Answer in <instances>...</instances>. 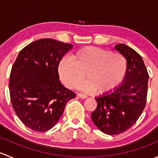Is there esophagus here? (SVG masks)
I'll return each mask as SVG.
<instances>
[{"mask_svg": "<svg viewBox=\"0 0 158 158\" xmlns=\"http://www.w3.org/2000/svg\"><path fill=\"white\" fill-rule=\"evenodd\" d=\"M78 96H79L80 98H82V99H85V98H87V95H84V94H82V93L78 94Z\"/></svg>", "mask_w": 158, "mask_h": 158, "instance_id": "1", "label": "esophagus"}]
</instances>
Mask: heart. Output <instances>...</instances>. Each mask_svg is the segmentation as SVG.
Segmentation results:
<instances>
[{"mask_svg": "<svg viewBox=\"0 0 158 158\" xmlns=\"http://www.w3.org/2000/svg\"><path fill=\"white\" fill-rule=\"evenodd\" d=\"M58 72L62 81L69 88L82 85L86 91L94 90L98 95H106L122 84L128 73V61L123 54L108 49L85 47L60 62Z\"/></svg>", "mask_w": 158, "mask_h": 158, "instance_id": "b5f03b06", "label": "heart"}]
</instances>
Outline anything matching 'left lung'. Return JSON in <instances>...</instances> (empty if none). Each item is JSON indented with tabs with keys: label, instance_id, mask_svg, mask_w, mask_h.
Masks as SVG:
<instances>
[{
	"label": "left lung",
	"instance_id": "left-lung-1",
	"mask_svg": "<svg viewBox=\"0 0 158 158\" xmlns=\"http://www.w3.org/2000/svg\"><path fill=\"white\" fill-rule=\"evenodd\" d=\"M114 49L126 57L128 73L115 90L95 97L97 108L91 115L97 128L109 135L125 132L139 118L147 101L149 79L144 61L135 49L122 44Z\"/></svg>",
	"mask_w": 158,
	"mask_h": 158
}]
</instances>
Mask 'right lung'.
<instances>
[{
	"label": "right lung",
	"instance_id": "1",
	"mask_svg": "<svg viewBox=\"0 0 158 158\" xmlns=\"http://www.w3.org/2000/svg\"><path fill=\"white\" fill-rule=\"evenodd\" d=\"M69 44L41 39L20 50L10 75V101L27 128L44 132L58 122L66 105L76 97L60 81L58 66L73 48Z\"/></svg>",
	"mask_w": 158,
	"mask_h": 158
}]
</instances>
